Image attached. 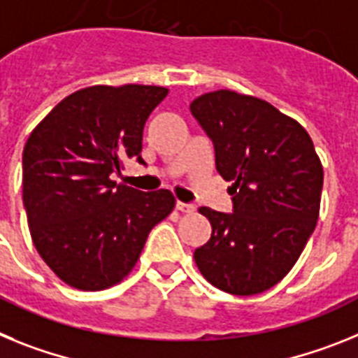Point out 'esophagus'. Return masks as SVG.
Returning a JSON list of instances; mask_svg holds the SVG:
<instances>
[{"mask_svg": "<svg viewBox=\"0 0 358 358\" xmlns=\"http://www.w3.org/2000/svg\"><path fill=\"white\" fill-rule=\"evenodd\" d=\"M176 209H178L180 213H192V210H194V205L183 203V201H176Z\"/></svg>", "mask_w": 358, "mask_h": 358, "instance_id": "1", "label": "esophagus"}]
</instances>
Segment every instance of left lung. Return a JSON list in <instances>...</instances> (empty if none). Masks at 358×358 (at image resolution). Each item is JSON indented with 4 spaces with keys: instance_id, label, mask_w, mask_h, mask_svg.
Wrapping results in <instances>:
<instances>
[{
    "instance_id": "1",
    "label": "left lung",
    "mask_w": 358,
    "mask_h": 358,
    "mask_svg": "<svg viewBox=\"0 0 358 358\" xmlns=\"http://www.w3.org/2000/svg\"><path fill=\"white\" fill-rule=\"evenodd\" d=\"M189 110L213 142L216 171L232 182V213L200 209L213 234L194 261L220 290L261 294L290 272L315 229L321 160L306 129L261 99L220 90Z\"/></svg>"
}]
</instances>
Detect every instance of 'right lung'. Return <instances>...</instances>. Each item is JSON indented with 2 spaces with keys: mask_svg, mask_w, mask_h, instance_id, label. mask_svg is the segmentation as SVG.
I'll return each mask as SVG.
<instances>
[{
  "mask_svg": "<svg viewBox=\"0 0 358 358\" xmlns=\"http://www.w3.org/2000/svg\"><path fill=\"white\" fill-rule=\"evenodd\" d=\"M167 95L160 86H92L59 102L23 149V205L46 265L79 290L122 281L148 234L175 207L167 189L113 182L142 158V131Z\"/></svg>",
  "mask_w": 358,
  "mask_h": 358,
  "instance_id": "obj_1",
  "label": "right lung"
}]
</instances>
